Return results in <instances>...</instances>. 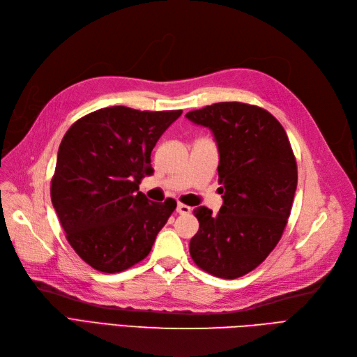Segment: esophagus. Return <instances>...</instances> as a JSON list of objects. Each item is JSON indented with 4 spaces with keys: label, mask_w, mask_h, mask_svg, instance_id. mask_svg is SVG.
<instances>
[{
    "label": "esophagus",
    "mask_w": 357,
    "mask_h": 357,
    "mask_svg": "<svg viewBox=\"0 0 357 357\" xmlns=\"http://www.w3.org/2000/svg\"><path fill=\"white\" fill-rule=\"evenodd\" d=\"M176 212H178L179 215H188V213H191V208H190V206H187V204H182V203H178V208H176Z\"/></svg>",
    "instance_id": "1"
}]
</instances>
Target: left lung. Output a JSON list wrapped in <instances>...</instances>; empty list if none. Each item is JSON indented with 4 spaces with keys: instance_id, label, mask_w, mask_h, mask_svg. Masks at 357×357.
I'll return each instance as SVG.
<instances>
[{
    "instance_id": "8db88e82",
    "label": "left lung",
    "mask_w": 357,
    "mask_h": 357,
    "mask_svg": "<svg viewBox=\"0 0 357 357\" xmlns=\"http://www.w3.org/2000/svg\"><path fill=\"white\" fill-rule=\"evenodd\" d=\"M185 117L213 132L224 194L216 215L194 209L200 227L190 254L203 271L237 279L255 270L284 231L298 182L292 146L283 126L257 105L218 102Z\"/></svg>"
}]
</instances>
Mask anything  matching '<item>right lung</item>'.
<instances>
[{
    "instance_id": "add662e5",
    "label": "right lung",
    "mask_w": 357,
    "mask_h": 357,
    "mask_svg": "<svg viewBox=\"0 0 357 357\" xmlns=\"http://www.w3.org/2000/svg\"><path fill=\"white\" fill-rule=\"evenodd\" d=\"M182 114L109 107L77 120L59 145L50 195L68 243L90 267L120 273L148 257L176 209L139 191L151 151Z\"/></svg>"
}]
</instances>
